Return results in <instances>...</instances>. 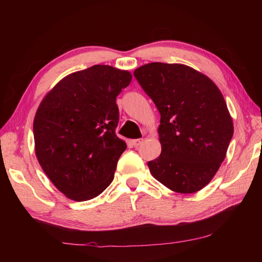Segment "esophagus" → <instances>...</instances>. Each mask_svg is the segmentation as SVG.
Returning a JSON list of instances; mask_svg holds the SVG:
<instances>
[{"label":"esophagus","mask_w":262,"mask_h":262,"mask_svg":"<svg viewBox=\"0 0 262 262\" xmlns=\"http://www.w3.org/2000/svg\"><path fill=\"white\" fill-rule=\"evenodd\" d=\"M142 142H143V140H142V139H136V140H133L132 143H133V145H134V147H139V145H141Z\"/></svg>","instance_id":"esophagus-1"}]
</instances>
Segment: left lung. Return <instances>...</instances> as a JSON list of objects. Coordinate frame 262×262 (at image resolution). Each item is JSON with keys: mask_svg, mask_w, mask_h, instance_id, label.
Segmentation results:
<instances>
[{"mask_svg": "<svg viewBox=\"0 0 262 262\" xmlns=\"http://www.w3.org/2000/svg\"><path fill=\"white\" fill-rule=\"evenodd\" d=\"M161 114L162 152L150 173L177 193L202 189L224 161L233 135L228 106L216 84L185 64L152 62L134 72Z\"/></svg>", "mask_w": 262, "mask_h": 262, "instance_id": "obj_1", "label": "left lung"}]
</instances>
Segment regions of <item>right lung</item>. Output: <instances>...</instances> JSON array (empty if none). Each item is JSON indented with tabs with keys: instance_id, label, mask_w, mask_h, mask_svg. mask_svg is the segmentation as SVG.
<instances>
[{
	"instance_id": "right-lung-1",
	"label": "right lung",
	"mask_w": 262,
	"mask_h": 262,
	"mask_svg": "<svg viewBox=\"0 0 262 262\" xmlns=\"http://www.w3.org/2000/svg\"><path fill=\"white\" fill-rule=\"evenodd\" d=\"M130 73L96 64L68 75L42 99L33 121L35 155L55 187L75 201L98 196L127 145L115 134V99Z\"/></svg>"
}]
</instances>
